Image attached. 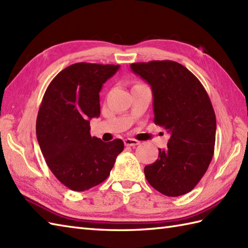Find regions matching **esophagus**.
Listing matches in <instances>:
<instances>
[{
	"label": "esophagus",
	"mask_w": 248,
	"mask_h": 248,
	"mask_svg": "<svg viewBox=\"0 0 248 248\" xmlns=\"http://www.w3.org/2000/svg\"><path fill=\"white\" fill-rule=\"evenodd\" d=\"M140 143L139 140H136L134 139H125L124 140V145L125 146H130V147H134V146H138Z\"/></svg>",
	"instance_id": "34e87169"
}]
</instances>
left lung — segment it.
<instances>
[{
  "label": "left lung",
  "instance_id": "obj_1",
  "mask_svg": "<svg viewBox=\"0 0 248 248\" xmlns=\"http://www.w3.org/2000/svg\"><path fill=\"white\" fill-rule=\"evenodd\" d=\"M151 86L155 124L170 133L167 149L145 167V177L170 197L191 192L207 171L214 154L217 118L202 84L172 61L130 65Z\"/></svg>",
  "mask_w": 248,
  "mask_h": 248
}]
</instances>
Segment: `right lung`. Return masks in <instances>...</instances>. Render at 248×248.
<instances>
[{
    "label": "right lung",
    "mask_w": 248,
    "mask_h": 248,
    "mask_svg": "<svg viewBox=\"0 0 248 248\" xmlns=\"http://www.w3.org/2000/svg\"><path fill=\"white\" fill-rule=\"evenodd\" d=\"M119 65L77 62L65 68L46 88L36 121L37 140L53 175L83 192L109 176L124 150L117 139L104 143L91 135V119L100 116L102 85Z\"/></svg>",
    "instance_id": "1"
}]
</instances>
